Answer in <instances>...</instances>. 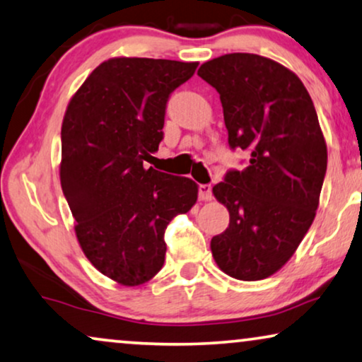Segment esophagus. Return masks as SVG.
Segmentation results:
<instances>
[{
  "instance_id": "esophagus-1",
  "label": "esophagus",
  "mask_w": 362,
  "mask_h": 362,
  "mask_svg": "<svg viewBox=\"0 0 362 362\" xmlns=\"http://www.w3.org/2000/svg\"><path fill=\"white\" fill-rule=\"evenodd\" d=\"M198 197H200V200L203 202L211 200V185H208V183H202V185H198Z\"/></svg>"
}]
</instances>
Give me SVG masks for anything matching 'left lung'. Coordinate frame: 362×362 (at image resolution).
<instances>
[{
  "label": "left lung",
  "instance_id": "8db88e82",
  "mask_svg": "<svg viewBox=\"0 0 362 362\" xmlns=\"http://www.w3.org/2000/svg\"><path fill=\"white\" fill-rule=\"evenodd\" d=\"M198 75L220 93L231 149L247 151L243 170L213 187L230 226L211 239L223 272L261 281L292 257L315 220L327 174V142L302 80L256 54L208 60Z\"/></svg>",
  "mask_w": 362,
  "mask_h": 362
}]
</instances>
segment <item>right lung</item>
Wrapping results in <instances>:
<instances>
[{"label": "right lung", "mask_w": 362, "mask_h": 362, "mask_svg": "<svg viewBox=\"0 0 362 362\" xmlns=\"http://www.w3.org/2000/svg\"><path fill=\"white\" fill-rule=\"evenodd\" d=\"M198 62L119 57L100 64L65 111L60 185L88 261L121 285L151 281L165 261V228L195 205L187 177L144 169L164 139L169 96Z\"/></svg>", "instance_id": "1"}]
</instances>
